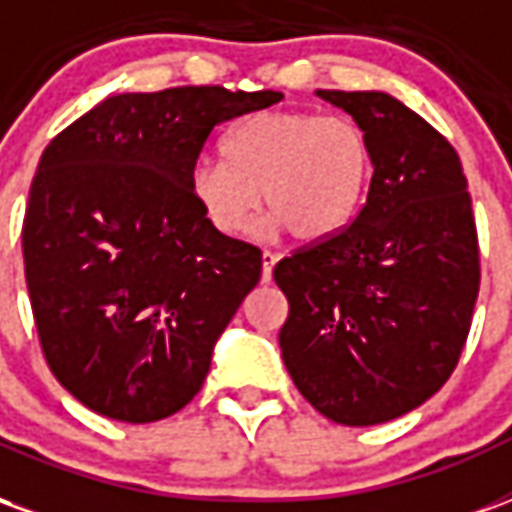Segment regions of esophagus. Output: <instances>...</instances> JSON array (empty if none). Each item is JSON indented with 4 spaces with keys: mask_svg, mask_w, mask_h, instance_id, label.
<instances>
[{
    "mask_svg": "<svg viewBox=\"0 0 512 512\" xmlns=\"http://www.w3.org/2000/svg\"><path fill=\"white\" fill-rule=\"evenodd\" d=\"M274 263H277V255H274V252H263V282H268V279H271Z\"/></svg>",
    "mask_w": 512,
    "mask_h": 512,
    "instance_id": "1",
    "label": "esophagus"
}]
</instances>
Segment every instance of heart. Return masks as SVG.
Segmentation results:
<instances>
[{"label": "heart", "mask_w": 512, "mask_h": 512, "mask_svg": "<svg viewBox=\"0 0 512 512\" xmlns=\"http://www.w3.org/2000/svg\"><path fill=\"white\" fill-rule=\"evenodd\" d=\"M222 161L189 169V194L216 233L238 235L260 194L274 230L299 241L340 233L365 200L373 147L365 128L343 115L257 112L222 136Z\"/></svg>", "instance_id": "heart-1"}]
</instances>
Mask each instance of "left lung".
Instances as JSON below:
<instances>
[{
    "mask_svg": "<svg viewBox=\"0 0 512 512\" xmlns=\"http://www.w3.org/2000/svg\"><path fill=\"white\" fill-rule=\"evenodd\" d=\"M365 128L370 191L356 219L274 266L288 296L279 348L323 417L367 428L439 392L480 290L472 197L455 147L386 93L318 90Z\"/></svg>",
    "mask_w": 512,
    "mask_h": 512,
    "instance_id": "1",
    "label": "left lung"
}]
</instances>
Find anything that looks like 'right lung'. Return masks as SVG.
<instances>
[{
    "label": "right lung",
    "instance_id": "obj_1",
    "mask_svg": "<svg viewBox=\"0 0 512 512\" xmlns=\"http://www.w3.org/2000/svg\"><path fill=\"white\" fill-rule=\"evenodd\" d=\"M282 93L172 87L112 95L40 156L21 230L40 348L79 403L156 422L202 389L263 255L216 233L189 169L224 120Z\"/></svg>",
    "mask_w": 512,
    "mask_h": 512
}]
</instances>
